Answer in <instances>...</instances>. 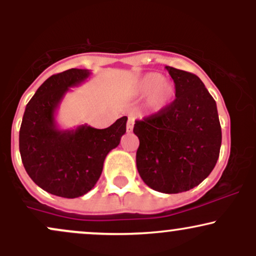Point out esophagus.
Returning a JSON list of instances; mask_svg holds the SVG:
<instances>
[{"label": "esophagus", "instance_id": "34e87169", "mask_svg": "<svg viewBox=\"0 0 256 256\" xmlns=\"http://www.w3.org/2000/svg\"><path fill=\"white\" fill-rule=\"evenodd\" d=\"M134 116H128V124H126V130H128V132H132V130H134Z\"/></svg>", "mask_w": 256, "mask_h": 256}]
</instances>
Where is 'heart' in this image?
Returning <instances> with one entry per match:
<instances>
[{"label":"heart","instance_id":"obj_1","mask_svg":"<svg viewBox=\"0 0 256 256\" xmlns=\"http://www.w3.org/2000/svg\"><path fill=\"white\" fill-rule=\"evenodd\" d=\"M137 94L146 98V107L152 113H160L174 102L177 98V88L160 73H146L138 79Z\"/></svg>","mask_w":256,"mask_h":256}]
</instances>
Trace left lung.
<instances>
[{
	"mask_svg": "<svg viewBox=\"0 0 256 256\" xmlns=\"http://www.w3.org/2000/svg\"><path fill=\"white\" fill-rule=\"evenodd\" d=\"M177 98L165 110L137 120L136 165L143 182L164 194L188 192L213 171L222 146L218 110L192 73L166 66Z\"/></svg>",
	"mask_w": 256,
	"mask_h": 256,
	"instance_id": "left-lung-1",
	"label": "left lung"
}]
</instances>
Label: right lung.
Returning <instances> with one entry per match:
<instances>
[{
	"instance_id": "right-lung-1",
	"label": "right lung",
	"mask_w": 256,
	"mask_h": 256,
	"mask_svg": "<svg viewBox=\"0 0 256 256\" xmlns=\"http://www.w3.org/2000/svg\"><path fill=\"white\" fill-rule=\"evenodd\" d=\"M89 70L71 68L46 79L26 104L19 131V150L32 180L46 192L76 198L98 183L104 158L126 132L122 116L107 128L79 125L60 128L56 113L71 88L90 77Z\"/></svg>"
}]
</instances>
